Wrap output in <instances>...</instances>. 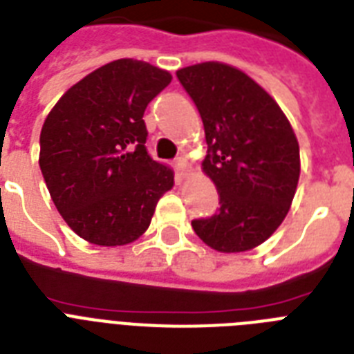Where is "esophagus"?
<instances>
[{
	"instance_id": "34e87169",
	"label": "esophagus",
	"mask_w": 354,
	"mask_h": 354,
	"mask_svg": "<svg viewBox=\"0 0 354 354\" xmlns=\"http://www.w3.org/2000/svg\"><path fill=\"white\" fill-rule=\"evenodd\" d=\"M176 171L180 174V178H187L191 174V165H189V160L187 156L176 158Z\"/></svg>"
}]
</instances>
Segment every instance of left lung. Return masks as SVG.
Segmentation results:
<instances>
[{"instance_id":"obj_1","label":"left lung","mask_w":354,"mask_h":354,"mask_svg":"<svg viewBox=\"0 0 354 354\" xmlns=\"http://www.w3.org/2000/svg\"><path fill=\"white\" fill-rule=\"evenodd\" d=\"M196 103L209 145L202 171L220 209L192 229L218 252L251 251L277 231L300 178V147L274 97L243 71L203 62L176 71Z\"/></svg>"}]
</instances>
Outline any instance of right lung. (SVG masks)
Returning a JSON list of instances; mask_svg holds the SVG:
<instances>
[{
  "mask_svg": "<svg viewBox=\"0 0 354 354\" xmlns=\"http://www.w3.org/2000/svg\"><path fill=\"white\" fill-rule=\"evenodd\" d=\"M171 73L123 57L74 83L45 118L39 167L54 205L77 236L127 245L151 225L174 174L147 154L143 112Z\"/></svg>",
  "mask_w": 354,
  "mask_h": 354,
  "instance_id": "obj_1",
  "label": "right lung"
}]
</instances>
